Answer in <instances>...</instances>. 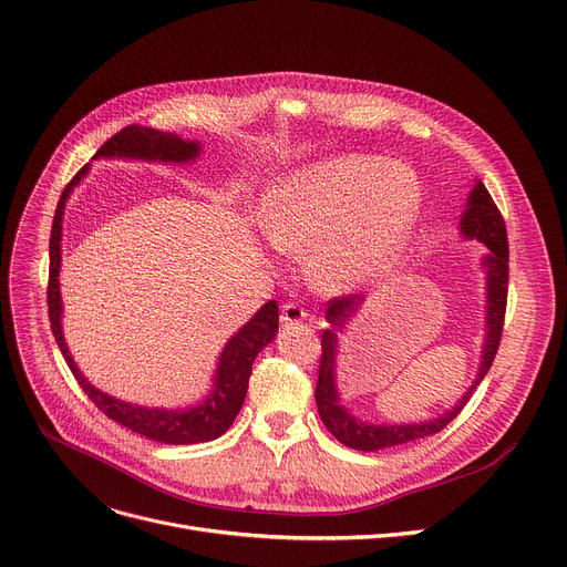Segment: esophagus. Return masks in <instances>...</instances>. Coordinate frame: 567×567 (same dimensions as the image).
Listing matches in <instances>:
<instances>
[{
	"label": "esophagus",
	"instance_id": "esophagus-1",
	"mask_svg": "<svg viewBox=\"0 0 567 567\" xmlns=\"http://www.w3.org/2000/svg\"><path fill=\"white\" fill-rule=\"evenodd\" d=\"M301 320H307V311L297 307V303H284V307H281V322L286 327L288 324H299Z\"/></svg>",
	"mask_w": 567,
	"mask_h": 567
}]
</instances>
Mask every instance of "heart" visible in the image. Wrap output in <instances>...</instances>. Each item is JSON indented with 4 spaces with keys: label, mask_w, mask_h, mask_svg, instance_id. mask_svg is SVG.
Returning a JSON list of instances; mask_svg holds the SVG:
<instances>
[{
    "label": "heart",
    "mask_w": 567,
    "mask_h": 567,
    "mask_svg": "<svg viewBox=\"0 0 567 567\" xmlns=\"http://www.w3.org/2000/svg\"><path fill=\"white\" fill-rule=\"evenodd\" d=\"M415 172L372 154L320 161L272 184L258 229L284 254H307L322 292H350L383 277L402 258L417 225Z\"/></svg>",
    "instance_id": "1"
}]
</instances>
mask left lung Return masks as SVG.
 I'll list each match as a JSON object with an SVG mask.
<instances>
[{
    "mask_svg": "<svg viewBox=\"0 0 567 567\" xmlns=\"http://www.w3.org/2000/svg\"><path fill=\"white\" fill-rule=\"evenodd\" d=\"M458 229L463 238L484 243L488 249L482 256V268L486 272V336L482 347V361H478V372L472 385L465 390V395L450 411L422 422L377 424V422H365L357 417L342 404L338 393V383H336L338 381V372H336L338 333H342L347 322L359 313L365 297L363 295L336 297L327 303V313H324L329 329L322 331V361H320L318 385H316V404L324 426L342 445L359 452H379V450L406 445V443L426 439V435L439 433L463 411V406L470 402V395L474 393V388L488 374L502 340V327H504V313H506L508 238H506L504 217L497 210L491 193L482 182H474V188L467 195Z\"/></svg>",
    "mask_w": 567,
    "mask_h": 567,
    "instance_id": "obj_1",
    "label": "left lung"
}]
</instances>
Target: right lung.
Instances as JSON below:
<instances>
[{"mask_svg": "<svg viewBox=\"0 0 567 567\" xmlns=\"http://www.w3.org/2000/svg\"><path fill=\"white\" fill-rule=\"evenodd\" d=\"M202 154L199 141H184L177 134L158 132L152 126L132 124L124 126L120 134H115L111 141H106L97 154V158H134V161H150V163H190ZM91 163L83 165L76 177L65 186L56 213L54 225L50 236V288H48V303H50V322L54 338L61 347V352L79 381V385L85 390L95 406L115 420L117 424L132 429L145 439H152L156 443L165 445H195V443H208L220 439V435L234 424L236 415L243 409L245 395H247V381L251 374V363L256 354L268 347L277 331H279V307L277 301L270 299L260 307L247 324H243L227 342L225 350L217 359V368L213 374V388L204 398V402L188 406V409H154V406H141L117 400L109 393H102L89 379L81 374L76 368L63 336V301H61V240H63V213L65 202L72 195V190L81 184V179L89 174Z\"/></svg>", "mask_w": 567, "mask_h": 567, "instance_id": "obj_1", "label": "right lung"}]
</instances>
